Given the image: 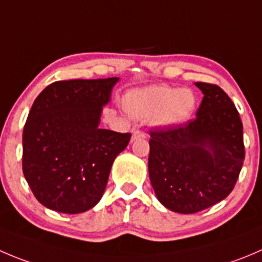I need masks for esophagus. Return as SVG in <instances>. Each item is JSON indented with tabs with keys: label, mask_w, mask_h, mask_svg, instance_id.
Returning a JSON list of instances; mask_svg holds the SVG:
<instances>
[{
	"label": "esophagus",
	"mask_w": 262,
	"mask_h": 262,
	"mask_svg": "<svg viewBox=\"0 0 262 262\" xmlns=\"http://www.w3.org/2000/svg\"><path fill=\"white\" fill-rule=\"evenodd\" d=\"M138 138H146V134L141 130H133V134H132V141H136Z\"/></svg>",
	"instance_id": "34e87169"
}]
</instances>
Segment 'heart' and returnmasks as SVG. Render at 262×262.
<instances>
[{
    "instance_id": "1",
    "label": "heart",
    "mask_w": 262,
    "mask_h": 262,
    "mask_svg": "<svg viewBox=\"0 0 262 262\" xmlns=\"http://www.w3.org/2000/svg\"><path fill=\"white\" fill-rule=\"evenodd\" d=\"M194 96L189 90L155 85L132 91L125 97L129 113L142 119H152L156 125L169 126L184 121L194 107Z\"/></svg>"
}]
</instances>
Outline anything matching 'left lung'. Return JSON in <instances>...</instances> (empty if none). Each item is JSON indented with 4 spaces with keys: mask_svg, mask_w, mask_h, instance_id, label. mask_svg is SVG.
Masks as SVG:
<instances>
[{
    "mask_svg": "<svg viewBox=\"0 0 262 262\" xmlns=\"http://www.w3.org/2000/svg\"><path fill=\"white\" fill-rule=\"evenodd\" d=\"M204 98L195 118L149 130V180L159 201L194 214L233 190L243 161V125L229 96L216 84L195 83Z\"/></svg>",
    "mask_w": 262,
    "mask_h": 262,
    "instance_id": "8db88e82",
    "label": "left lung"
}]
</instances>
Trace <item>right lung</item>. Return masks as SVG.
<instances>
[{
	"label": "right lung",
	"instance_id": "1",
	"mask_svg": "<svg viewBox=\"0 0 262 262\" xmlns=\"http://www.w3.org/2000/svg\"><path fill=\"white\" fill-rule=\"evenodd\" d=\"M118 80H58L35 98L23 130V172L47 209L79 214L102 197L114 160L132 137L98 126Z\"/></svg>",
	"mask_w": 262,
	"mask_h": 262
}]
</instances>
